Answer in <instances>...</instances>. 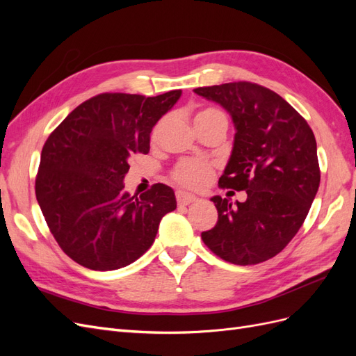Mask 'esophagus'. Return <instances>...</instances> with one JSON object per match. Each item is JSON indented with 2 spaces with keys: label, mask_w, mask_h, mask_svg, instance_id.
<instances>
[{
  "label": "esophagus",
  "mask_w": 356,
  "mask_h": 356,
  "mask_svg": "<svg viewBox=\"0 0 356 356\" xmlns=\"http://www.w3.org/2000/svg\"><path fill=\"white\" fill-rule=\"evenodd\" d=\"M177 202H178V204H181V207H186V204H190V203H193V202H196L197 200V197L196 196H193V195H190V193H186V191H181V190H178L177 191Z\"/></svg>",
  "instance_id": "obj_1"
}]
</instances>
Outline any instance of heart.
Wrapping results in <instances>:
<instances>
[{"label": "heart", "mask_w": 356, "mask_h": 356, "mask_svg": "<svg viewBox=\"0 0 356 356\" xmlns=\"http://www.w3.org/2000/svg\"><path fill=\"white\" fill-rule=\"evenodd\" d=\"M217 115H224V114L215 108H203L199 113H196L195 123H199L202 120H207V118L217 117ZM163 126H165V118H161L153 129L152 139H156L159 136ZM212 174H213V166L208 160L187 159V160H181L179 163H177L174 170L170 172V177L177 182V184L182 187L202 188L208 184L209 179L212 178Z\"/></svg>", "instance_id": "obj_1"}]
</instances>
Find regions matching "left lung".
I'll return each mask as SVG.
<instances>
[{"mask_svg":"<svg viewBox=\"0 0 356 356\" xmlns=\"http://www.w3.org/2000/svg\"><path fill=\"white\" fill-rule=\"evenodd\" d=\"M195 93L230 113L234 144L218 186L248 195L233 207L229 199L212 197L218 221L202 241L224 261L263 263L294 238L316 196L315 135L282 96L257 83L208 86Z\"/></svg>","mask_w":356,"mask_h":356,"instance_id":"obj_1","label":"left lung"}]
</instances>
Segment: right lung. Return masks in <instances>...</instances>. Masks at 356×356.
<instances>
[{"instance_id":"1","label":"right lung","mask_w":356,"mask_h":356,"mask_svg":"<svg viewBox=\"0 0 356 356\" xmlns=\"http://www.w3.org/2000/svg\"><path fill=\"white\" fill-rule=\"evenodd\" d=\"M101 93L71 111L42 147L35 196L58 245L92 270H115L153 245L160 220L177 208L174 190L154 184L124 191L134 154L149 152V134L179 99Z\"/></svg>"}]
</instances>
